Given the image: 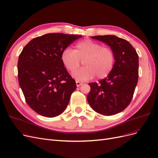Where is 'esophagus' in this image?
<instances>
[{"mask_svg": "<svg viewBox=\"0 0 158 158\" xmlns=\"http://www.w3.org/2000/svg\"><path fill=\"white\" fill-rule=\"evenodd\" d=\"M76 86H77V87H79V86H80L82 84V82H78V81H76Z\"/></svg>", "mask_w": 158, "mask_h": 158, "instance_id": "1", "label": "esophagus"}]
</instances>
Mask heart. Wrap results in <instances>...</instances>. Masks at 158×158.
Returning <instances> with one entry per match:
<instances>
[{"label": "heart", "mask_w": 158, "mask_h": 158, "mask_svg": "<svg viewBox=\"0 0 158 158\" xmlns=\"http://www.w3.org/2000/svg\"><path fill=\"white\" fill-rule=\"evenodd\" d=\"M60 59L64 67L71 73L78 68L80 60L84 59L85 66L75 70L73 76L78 81H88L95 76L98 79L107 77L113 68L115 57L109 47H103L91 40H85L76 44L74 50L64 49Z\"/></svg>", "instance_id": "1"}]
</instances>
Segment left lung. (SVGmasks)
<instances>
[{
    "instance_id": "left-lung-1",
    "label": "left lung",
    "mask_w": 158,
    "mask_h": 158,
    "mask_svg": "<svg viewBox=\"0 0 158 158\" xmlns=\"http://www.w3.org/2000/svg\"><path fill=\"white\" fill-rule=\"evenodd\" d=\"M91 37L108 45L115 62L106 78L98 84L89 83L91 89L87 99L95 112L113 115L123 111L131 102L138 79V55L130 43L115 35Z\"/></svg>"
}]
</instances>
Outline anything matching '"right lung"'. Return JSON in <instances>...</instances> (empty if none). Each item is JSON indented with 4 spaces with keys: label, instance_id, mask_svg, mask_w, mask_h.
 I'll list each match as a JSON object with an SVG mask.
<instances>
[{
    "label": "right lung",
    "instance_id": "1",
    "mask_svg": "<svg viewBox=\"0 0 158 158\" xmlns=\"http://www.w3.org/2000/svg\"><path fill=\"white\" fill-rule=\"evenodd\" d=\"M82 35L47 33L31 40L19 56V84L27 103L42 116L63 113L76 88L61 61L63 51Z\"/></svg>",
    "mask_w": 158,
    "mask_h": 158
}]
</instances>
